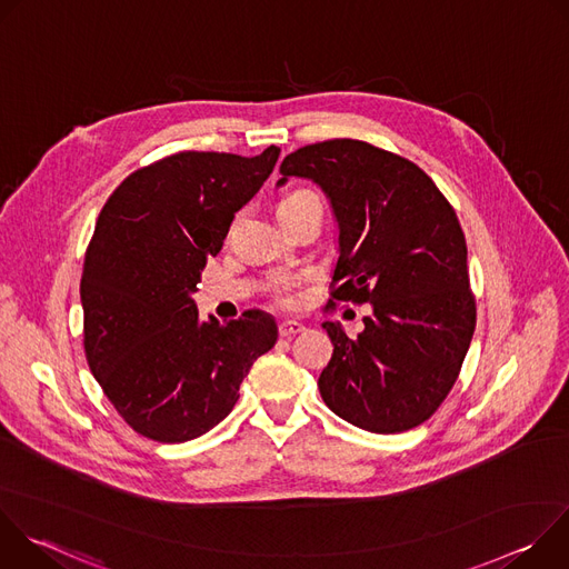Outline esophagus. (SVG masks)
Segmentation results:
<instances>
[{
  "instance_id": "34e87169",
  "label": "esophagus",
  "mask_w": 569,
  "mask_h": 569,
  "mask_svg": "<svg viewBox=\"0 0 569 569\" xmlns=\"http://www.w3.org/2000/svg\"><path fill=\"white\" fill-rule=\"evenodd\" d=\"M306 327L301 321H295V319H286V321H281L279 323V336L281 338H290V336H297V333H301Z\"/></svg>"
}]
</instances>
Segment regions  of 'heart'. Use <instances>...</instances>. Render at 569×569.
<instances>
[{
	"mask_svg": "<svg viewBox=\"0 0 569 569\" xmlns=\"http://www.w3.org/2000/svg\"><path fill=\"white\" fill-rule=\"evenodd\" d=\"M306 200H317V196L315 193H310V191H292V193H288L283 200H281V204H279V209L281 207H290V204H299V202H306Z\"/></svg>",
	"mask_w": 569,
	"mask_h": 569,
	"instance_id": "b5f03b06",
	"label": "heart"
}]
</instances>
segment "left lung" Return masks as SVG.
<instances>
[{
    "label": "left lung",
    "mask_w": 569,
    "mask_h": 569,
    "mask_svg": "<svg viewBox=\"0 0 569 569\" xmlns=\"http://www.w3.org/2000/svg\"><path fill=\"white\" fill-rule=\"evenodd\" d=\"M279 173L277 187L306 178L331 202L340 229L333 299L371 303L353 340L340 323H321L333 342L317 380L323 402L376 435L421 426L452 389L475 331L455 209L410 159L358 139L303 146Z\"/></svg>",
    "instance_id": "1"
}]
</instances>
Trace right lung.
<instances>
[{"label":"right lung","mask_w":569,"mask_h":569,"mask_svg":"<svg viewBox=\"0 0 569 569\" xmlns=\"http://www.w3.org/2000/svg\"><path fill=\"white\" fill-rule=\"evenodd\" d=\"M279 152H178L128 176L101 209L80 279L86 356L123 421L152 441L216 428L277 342L272 315L202 321L193 292Z\"/></svg>","instance_id":"add662e5"}]
</instances>
